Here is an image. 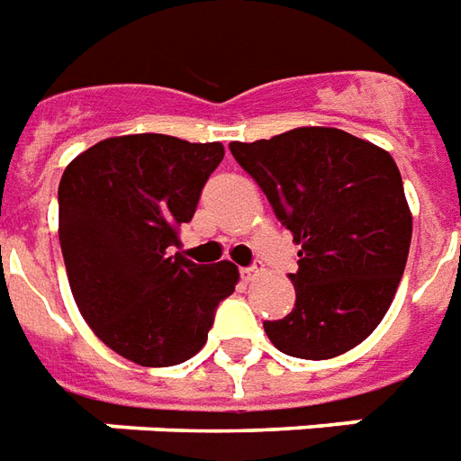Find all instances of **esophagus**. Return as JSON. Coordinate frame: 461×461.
<instances>
[{
  "label": "esophagus",
  "mask_w": 461,
  "mask_h": 461,
  "mask_svg": "<svg viewBox=\"0 0 461 461\" xmlns=\"http://www.w3.org/2000/svg\"><path fill=\"white\" fill-rule=\"evenodd\" d=\"M264 274H266V271H264V268H258V266H251V268H241V278H244L247 283L257 281V278H261Z\"/></svg>",
  "instance_id": "34e87169"
}]
</instances>
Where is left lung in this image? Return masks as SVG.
Returning a JSON list of instances; mask_svg holds the SVG:
<instances>
[{
  "mask_svg": "<svg viewBox=\"0 0 461 461\" xmlns=\"http://www.w3.org/2000/svg\"><path fill=\"white\" fill-rule=\"evenodd\" d=\"M231 156L300 244L295 308L264 322L276 349L332 359L361 344L393 303L412 217L391 153L332 126H298Z\"/></svg>",
  "mask_w": 461,
  "mask_h": 461,
  "instance_id": "obj_1",
  "label": "left lung"
}]
</instances>
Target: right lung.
<instances>
[{
    "label": "right lung",
    "mask_w": 461,
    "mask_h": 461,
    "mask_svg": "<svg viewBox=\"0 0 461 461\" xmlns=\"http://www.w3.org/2000/svg\"><path fill=\"white\" fill-rule=\"evenodd\" d=\"M224 146L166 134L112 136L68 163L58 240L70 291L95 335L139 366H176L207 342L237 266H200L178 247Z\"/></svg>",
    "instance_id": "right-lung-1"
}]
</instances>
